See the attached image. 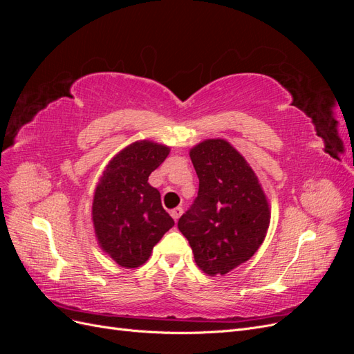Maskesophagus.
I'll use <instances>...</instances> for the list:
<instances>
[{"label":"esophagus","instance_id":"obj_1","mask_svg":"<svg viewBox=\"0 0 354 354\" xmlns=\"http://www.w3.org/2000/svg\"><path fill=\"white\" fill-rule=\"evenodd\" d=\"M181 214H183V208L177 207V208H174V209H171V217L174 218V221H177V220L180 218Z\"/></svg>","mask_w":354,"mask_h":354}]
</instances>
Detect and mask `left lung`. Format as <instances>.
I'll return each mask as SVG.
<instances>
[{"instance_id":"8db88e82","label":"left lung","mask_w":354,"mask_h":354,"mask_svg":"<svg viewBox=\"0 0 354 354\" xmlns=\"http://www.w3.org/2000/svg\"><path fill=\"white\" fill-rule=\"evenodd\" d=\"M189 155L199 192L178 230L199 269L223 276L259 251L270 224L269 199L251 165L224 138H207Z\"/></svg>"}]
</instances>
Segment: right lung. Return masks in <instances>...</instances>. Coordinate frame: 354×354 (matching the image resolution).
Here are the masks:
<instances>
[{
  "instance_id": "right-lung-1",
  "label": "right lung",
  "mask_w": 354,
  "mask_h": 354,
  "mask_svg": "<svg viewBox=\"0 0 354 354\" xmlns=\"http://www.w3.org/2000/svg\"><path fill=\"white\" fill-rule=\"evenodd\" d=\"M168 155L165 145L137 140L109 160L95 186L91 207L95 239L125 269L145 264L153 246L174 226L159 190L147 181Z\"/></svg>"
}]
</instances>
